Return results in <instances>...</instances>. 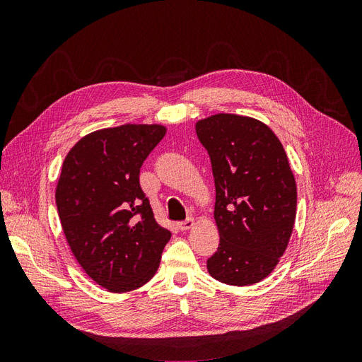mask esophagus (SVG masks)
Instances as JSON below:
<instances>
[{"instance_id": "1", "label": "esophagus", "mask_w": 362, "mask_h": 362, "mask_svg": "<svg viewBox=\"0 0 362 362\" xmlns=\"http://www.w3.org/2000/svg\"><path fill=\"white\" fill-rule=\"evenodd\" d=\"M194 226V221L193 218H189V221H184V222H180L178 228L181 229V231H189V229H192Z\"/></svg>"}]
</instances>
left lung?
Listing matches in <instances>:
<instances>
[{
    "mask_svg": "<svg viewBox=\"0 0 362 362\" xmlns=\"http://www.w3.org/2000/svg\"><path fill=\"white\" fill-rule=\"evenodd\" d=\"M196 134L211 160L221 235L208 273L228 286H252L276 267L293 233L298 190L287 154L266 124L247 116L205 117Z\"/></svg>",
    "mask_w": 362,
    "mask_h": 362,
    "instance_id": "1",
    "label": "left lung"
}]
</instances>
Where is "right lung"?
Listing matches in <instances>:
<instances>
[{
    "mask_svg": "<svg viewBox=\"0 0 362 362\" xmlns=\"http://www.w3.org/2000/svg\"><path fill=\"white\" fill-rule=\"evenodd\" d=\"M164 134L156 124L98 129L63 161L56 189L63 233L83 270L112 293L145 286L172 235L156 222L139 182L141 164Z\"/></svg>",
    "mask_w": 362,
    "mask_h": 362,
    "instance_id": "1",
    "label": "right lung"
}]
</instances>
